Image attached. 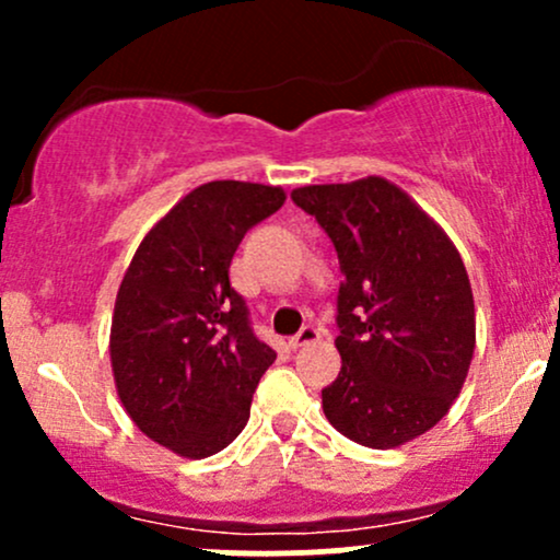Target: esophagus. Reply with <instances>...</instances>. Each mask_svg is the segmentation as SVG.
Returning <instances> with one entry per match:
<instances>
[{"label":"esophagus","instance_id":"34e87169","mask_svg":"<svg viewBox=\"0 0 560 560\" xmlns=\"http://www.w3.org/2000/svg\"><path fill=\"white\" fill-rule=\"evenodd\" d=\"M318 339H320V331L316 329V326H302V329L294 334L292 339H289V347H292V350H300V347L318 342Z\"/></svg>","mask_w":560,"mask_h":560}]
</instances>
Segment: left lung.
<instances>
[{"label":"left lung","mask_w":560,"mask_h":560,"mask_svg":"<svg viewBox=\"0 0 560 560\" xmlns=\"http://www.w3.org/2000/svg\"><path fill=\"white\" fill-rule=\"evenodd\" d=\"M337 247L342 371L320 392L326 419L358 445L427 434L464 389L477 313L460 253L397 184L365 176L292 191Z\"/></svg>","instance_id":"obj_1"}]
</instances>
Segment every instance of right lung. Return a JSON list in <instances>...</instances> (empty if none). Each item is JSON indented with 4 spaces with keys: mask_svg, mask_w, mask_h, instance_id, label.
Listing matches in <instances>:
<instances>
[{
    "mask_svg": "<svg viewBox=\"0 0 560 560\" xmlns=\"http://www.w3.org/2000/svg\"><path fill=\"white\" fill-rule=\"evenodd\" d=\"M284 199L281 186H197L147 231L118 287L115 389L139 432L182 458H208L240 436L276 361L249 329L229 266L244 234Z\"/></svg>",
    "mask_w": 560,
    "mask_h": 560,
    "instance_id": "1",
    "label": "right lung"
}]
</instances>
